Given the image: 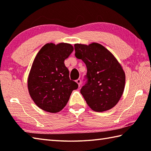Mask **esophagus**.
Wrapping results in <instances>:
<instances>
[{
  "label": "esophagus",
  "mask_w": 151,
  "mask_h": 151,
  "mask_svg": "<svg viewBox=\"0 0 151 151\" xmlns=\"http://www.w3.org/2000/svg\"><path fill=\"white\" fill-rule=\"evenodd\" d=\"M76 83L78 84V86L80 87L81 86V81L80 79H78V80H76Z\"/></svg>",
  "instance_id": "34e87169"
}]
</instances>
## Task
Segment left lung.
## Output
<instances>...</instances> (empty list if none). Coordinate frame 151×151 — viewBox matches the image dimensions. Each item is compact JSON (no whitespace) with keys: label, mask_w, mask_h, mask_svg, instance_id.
<instances>
[{"label":"left lung","mask_w":151,"mask_h":151,"mask_svg":"<svg viewBox=\"0 0 151 151\" xmlns=\"http://www.w3.org/2000/svg\"><path fill=\"white\" fill-rule=\"evenodd\" d=\"M75 56L87 67L86 83L80 92L91 109L102 112L111 109L123 93L125 75L119 63L102 45L76 44Z\"/></svg>","instance_id":"8db88e82"}]
</instances>
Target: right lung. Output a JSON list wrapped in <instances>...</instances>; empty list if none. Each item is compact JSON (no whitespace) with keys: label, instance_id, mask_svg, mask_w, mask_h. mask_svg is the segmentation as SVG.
Listing matches in <instances>:
<instances>
[{"label":"right lung","instance_id":"right-lung-1","mask_svg":"<svg viewBox=\"0 0 151 151\" xmlns=\"http://www.w3.org/2000/svg\"><path fill=\"white\" fill-rule=\"evenodd\" d=\"M70 44H46L37 54L28 79L29 93L42 109L57 113L67 104L78 85L70 80L64 60L73 52Z\"/></svg>","mask_w":151,"mask_h":151}]
</instances>
